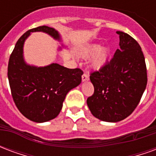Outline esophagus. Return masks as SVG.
Wrapping results in <instances>:
<instances>
[{"label": "esophagus", "mask_w": 156, "mask_h": 156, "mask_svg": "<svg viewBox=\"0 0 156 156\" xmlns=\"http://www.w3.org/2000/svg\"><path fill=\"white\" fill-rule=\"evenodd\" d=\"M88 75L86 73H84L83 74V76H82V81L83 82H86L88 81Z\"/></svg>", "instance_id": "34e87169"}]
</instances>
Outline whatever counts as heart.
<instances>
[{
	"label": "heart",
	"instance_id": "b5f03b06",
	"mask_svg": "<svg viewBox=\"0 0 156 156\" xmlns=\"http://www.w3.org/2000/svg\"><path fill=\"white\" fill-rule=\"evenodd\" d=\"M93 56L91 59V67L94 69H100L104 68L109 61L110 49L107 47L100 48V45L93 44L82 49L80 56L83 58Z\"/></svg>",
	"mask_w": 156,
	"mask_h": 156
}]
</instances>
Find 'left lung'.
Listing matches in <instances>:
<instances>
[{"mask_svg": "<svg viewBox=\"0 0 156 156\" xmlns=\"http://www.w3.org/2000/svg\"><path fill=\"white\" fill-rule=\"evenodd\" d=\"M119 49L104 68L90 74L94 93L87 99L92 115L105 122H119L137 107L147 84V71L140 46L118 31Z\"/></svg>", "mask_w": 156, "mask_h": 156, "instance_id": "left-lung-1", "label": "left lung"}]
</instances>
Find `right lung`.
<instances>
[{
	"mask_svg": "<svg viewBox=\"0 0 156 156\" xmlns=\"http://www.w3.org/2000/svg\"><path fill=\"white\" fill-rule=\"evenodd\" d=\"M34 32L48 33L61 41L58 31L47 26L25 32L16 41L10 56L7 76L12 98L19 111L30 120L43 123L59 115L66 95L81 83L83 73L79 68L70 69L58 63L45 67L27 64L23 57V46L31 32Z\"/></svg>",
	"mask_w": 156,
	"mask_h": 156,
	"instance_id": "1",
	"label": "right lung"
}]
</instances>
